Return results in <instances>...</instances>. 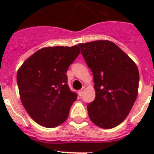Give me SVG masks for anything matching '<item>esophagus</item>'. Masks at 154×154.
Masks as SVG:
<instances>
[{"instance_id":"obj_1","label":"esophagus","mask_w":154,"mask_h":154,"mask_svg":"<svg viewBox=\"0 0 154 154\" xmlns=\"http://www.w3.org/2000/svg\"><path fill=\"white\" fill-rule=\"evenodd\" d=\"M83 93H84V89H81V90H79V92H78V94H79V96L82 97V95H83Z\"/></svg>"}]
</instances>
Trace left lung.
Listing matches in <instances>:
<instances>
[{
  "label": "left lung",
  "instance_id": "8db88e82",
  "mask_svg": "<svg viewBox=\"0 0 154 154\" xmlns=\"http://www.w3.org/2000/svg\"><path fill=\"white\" fill-rule=\"evenodd\" d=\"M78 45L94 75L96 97L87 105L89 118L103 129L114 128L126 118L136 101L138 69L126 53L109 41Z\"/></svg>",
  "mask_w": 154,
  "mask_h": 154
}]
</instances>
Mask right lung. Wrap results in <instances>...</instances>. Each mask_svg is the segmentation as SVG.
Instances as JSON below:
<instances>
[{
	"label": "right lung",
	"instance_id": "right-lung-1",
	"mask_svg": "<svg viewBox=\"0 0 154 154\" xmlns=\"http://www.w3.org/2000/svg\"><path fill=\"white\" fill-rule=\"evenodd\" d=\"M79 54L77 45L46 47L33 53L18 69L20 100L37 124L53 128L68 118L77 94L69 89L65 72Z\"/></svg>",
	"mask_w": 154,
	"mask_h": 154
}]
</instances>
